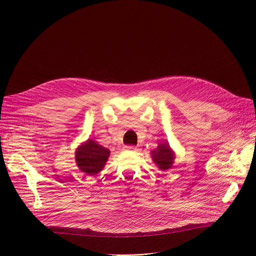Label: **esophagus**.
<instances>
[{
	"label": "esophagus",
	"mask_w": 256,
	"mask_h": 256,
	"mask_svg": "<svg viewBox=\"0 0 256 256\" xmlns=\"http://www.w3.org/2000/svg\"><path fill=\"white\" fill-rule=\"evenodd\" d=\"M126 150H130V152H137V150H138L137 147L134 146V145H128V146H126Z\"/></svg>",
	"instance_id": "obj_1"
}]
</instances>
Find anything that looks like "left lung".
<instances>
[{"instance_id":"left-lung-1","label":"left lung","mask_w":256,"mask_h":256,"mask_svg":"<svg viewBox=\"0 0 256 256\" xmlns=\"http://www.w3.org/2000/svg\"><path fill=\"white\" fill-rule=\"evenodd\" d=\"M152 154L154 163L158 166L160 169L166 170L171 167L174 160V156L167 143L158 145L156 150Z\"/></svg>"}]
</instances>
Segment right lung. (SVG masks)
Returning a JSON list of instances; mask_svg holds the SVG:
<instances>
[{"label":"right lung","instance_id":"1","mask_svg":"<svg viewBox=\"0 0 256 256\" xmlns=\"http://www.w3.org/2000/svg\"><path fill=\"white\" fill-rule=\"evenodd\" d=\"M109 154V150L98 145L96 142L88 140L87 143L76 150V160L80 170L89 176H94L104 168Z\"/></svg>","mask_w":256,"mask_h":256}]
</instances>
